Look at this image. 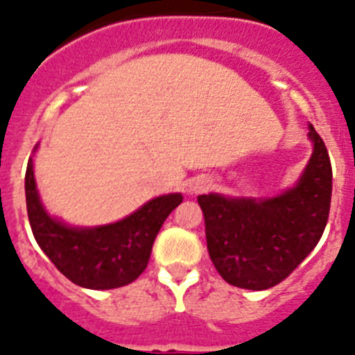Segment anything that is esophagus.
Wrapping results in <instances>:
<instances>
[{"mask_svg":"<svg viewBox=\"0 0 355 355\" xmlns=\"http://www.w3.org/2000/svg\"><path fill=\"white\" fill-rule=\"evenodd\" d=\"M210 187V180L207 177H194L189 180V185H187V191L191 194H198V193H203Z\"/></svg>","mask_w":355,"mask_h":355,"instance_id":"34e87169","label":"esophagus"}]
</instances>
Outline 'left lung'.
Masks as SVG:
<instances>
[{
    "mask_svg": "<svg viewBox=\"0 0 355 355\" xmlns=\"http://www.w3.org/2000/svg\"><path fill=\"white\" fill-rule=\"evenodd\" d=\"M313 150L292 187L274 196L200 194L207 249L226 283L267 290L288 277L320 241L327 225L333 170L327 148L308 125Z\"/></svg>",
    "mask_w": 355,
    "mask_h": 355,
    "instance_id": "1",
    "label": "left lung"
}]
</instances>
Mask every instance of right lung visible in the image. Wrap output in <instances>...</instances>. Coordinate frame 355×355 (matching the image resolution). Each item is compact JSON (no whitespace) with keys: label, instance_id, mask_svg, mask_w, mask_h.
<instances>
[{"label":"right lung","instance_id":"right-lung-1","mask_svg":"<svg viewBox=\"0 0 355 355\" xmlns=\"http://www.w3.org/2000/svg\"><path fill=\"white\" fill-rule=\"evenodd\" d=\"M38 143L33 148V155ZM33 155L28 161L24 189L31 232L56 269L78 286L111 290L132 283L146 269L152 245L166 217L182 203V193L152 198L120 221L74 226L51 216L37 189Z\"/></svg>","mask_w":355,"mask_h":355}]
</instances>
